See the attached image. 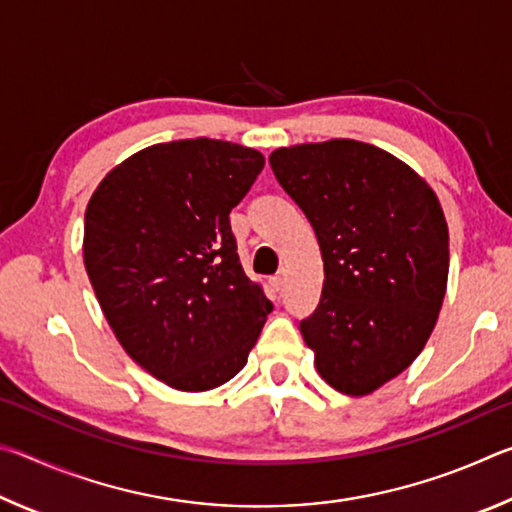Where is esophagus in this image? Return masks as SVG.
I'll return each instance as SVG.
<instances>
[{
	"label": "esophagus",
	"mask_w": 512,
	"mask_h": 512,
	"mask_svg": "<svg viewBox=\"0 0 512 512\" xmlns=\"http://www.w3.org/2000/svg\"><path fill=\"white\" fill-rule=\"evenodd\" d=\"M284 282H287V273H284V271H280V273L271 277V287H273L275 291H280V289L284 287Z\"/></svg>",
	"instance_id": "1"
}]
</instances>
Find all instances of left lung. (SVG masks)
Wrapping results in <instances>:
<instances>
[{
	"label": "left lung",
	"mask_w": 512,
	"mask_h": 512,
	"mask_svg": "<svg viewBox=\"0 0 512 512\" xmlns=\"http://www.w3.org/2000/svg\"><path fill=\"white\" fill-rule=\"evenodd\" d=\"M268 162L323 255V293L300 320L302 339L329 386L368 395L411 366L436 325L449 271L445 214L418 173L357 140L277 149Z\"/></svg>",
	"instance_id": "left-lung-1"
}]
</instances>
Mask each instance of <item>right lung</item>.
Masks as SVG:
<instances>
[{"label":"right lung","mask_w":512,"mask_h":512,"mask_svg":"<svg viewBox=\"0 0 512 512\" xmlns=\"http://www.w3.org/2000/svg\"><path fill=\"white\" fill-rule=\"evenodd\" d=\"M262 169L264 155L239 144H155L112 169L85 210V271L112 332L178 391L235 377L273 309L230 228Z\"/></svg>","instance_id":"1"}]
</instances>
